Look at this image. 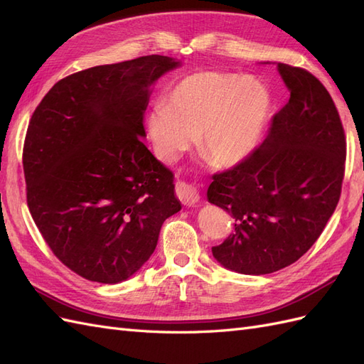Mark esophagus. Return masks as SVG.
<instances>
[{
    "label": "esophagus",
    "mask_w": 364,
    "mask_h": 364,
    "mask_svg": "<svg viewBox=\"0 0 364 364\" xmlns=\"http://www.w3.org/2000/svg\"><path fill=\"white\" fill-rule=\"evenodd\" d=\"M176 196H178V199L185 206H194L200 199L199 191H197L193 185H188L185 182L176 183Z\"/></svg>",
    "instance_id": "34e87169"
}]
</instances>
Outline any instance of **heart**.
Returning a JSON list of instances; mask_svg holds the SVG:
<instances>
[{
  "label": "heart",
  "mask_w": 364,
  "mask_h": 364,
  "mask_svg": "<svg viewBox=\"0 0 364 364\" xmlns=\"http://www.w3.org/2000/svg\"><path fill=\"white\" fill-rule=\"evenodd\" d=\"M270 92L259 80L200 71L183 77L147 117L156 156L171 164L193 139L217 167H234L255 150L270 112Z\"/></svg>",
  "instance_id": "b5f03b06"
}]
</instances>
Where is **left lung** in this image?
Returning a JSON list of instances; mask_svg holds the SVG:
<instances>
[{
	"label": "left lung",
	"instance_id": "obj_1",
	"mask_svg": "<svg viewBox=\"0 0 364 364\" xmlns=\"http://www.w3.org/2000/svg\"><path fill=\"white\" fill-rule=\"evenodd\" d=\"M278 70L290 100L243 162L213 176L208 202L235 218L214 258L245 274H267L299 259L333 215L345 176L346 136L331 95L310 71Z\"/></svg>",
	"mask_w": 364,
	"mask_h": 364
}]
</instances>
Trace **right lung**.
<instances>
[{"instance_id":"obj_1","label":"right lung","mask_w":364,"mask_h":364,"mask_svg":"<svg viewBox=\"0 0 364 364\" xmlns=\"http://www.w3.org/2000/svg\"><path fill=\"white\" fill-rule=\"evenodd\" d=\"M179 62L142 56L74 73L33 112L23 150L27 205L79 277L117 284L141 269L181 211L170 168L144 146L149 87Z\"/></svg>"}]
</instances>
